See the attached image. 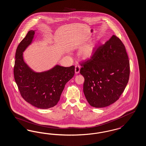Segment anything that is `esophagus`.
<instances>
[{
  "mask_svg": "<svg viewBox=\"0 0 146 146\" xmlns=\"http://www.w3.org/2000/svg\"><path fill=\"white\" fill-rule=\"evenodd\" d=\"M80 66H75V73L76 74H78L80 71Z\"/></svg>",
  "mask_w": 146,
  "mask_h": 146,
  "instance_id": "obj_1",
  "label": "esophagus"
}]
</instances>
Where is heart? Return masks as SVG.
I'll return each instance as SVG.
<instances>
[{
    "mask_svg": "<svg viewBox=\"0 0 146 146\" xmlns=\"http://www.w3.org/2000/svg\"><path fill=\"white\" fill-rule=\"evenodd\" d=\"M97 42V41L94 40L85 44L79 51L80 56L83 59H88L91 57L95 52Z\"/></svg>",
    "mask_w": 146,
    "mask_h": 146,
    "instance_id": "b5f03b06",
    "label": "heart"
}]
</instances>
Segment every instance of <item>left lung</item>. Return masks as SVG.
I'll list each match as a JSON object with an SVG mask.
<instances>
[{"instance_id":"left-lung-1","label":"left lung","mask_w":146,"mask_h":146,"mask_svg":"<svg viewBox=\"0 0 146 146\" xmlns=\"http://www.w3.org/2000/svg\"><path fill=\"white\" fill-rule=\"evenodd\" d=\"M81 66L80 74L84 77L83 92L91 106L106 107L119 98L130 73L127 52L119 38L112 35Z\"/></svg>"}]
</instances>
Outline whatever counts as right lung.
Segmentation results:
<instances>
[{"mask_svg": "<svg viewBox=\"0 0 146 146\" xmlns=\"http://www.w3.org/2000/svg\"><path fill=\"white\" fill-rule=\"evenodd\" d=\"M35 31H30L19 43L15 52L14 80L22 97L37 108L47 109L56 105L66 83L75 74V66H54L38 72L25 62L23 52L32 43Z\"/></svg>", "mask_w": 146, "mask_h": 146, "instance_id": "right-lung-1", "label": "right lung"}]
</instances>
